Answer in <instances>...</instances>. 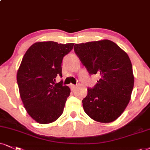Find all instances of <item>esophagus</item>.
I'll list each match as a JSON object with an SVG mask.
<instances>
[{"label":"esophagus","mask_w":150,"mask_h":150,"mask_svg":"<svg viewBox=\"0 0 150 150\" xmlns=\"http://www.w3.org/2000/svg\"><path fill=\"white\" fill-rule=\"evenodd\" d=\"M70 88H71V90H74L76 88V86H75V85H73V84H71L70 85Z\"/></svg>","instance_id":"obj_1"}]
</instances>
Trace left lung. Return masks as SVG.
<instances>
[{"label":"left lung","mask_w":150,"mask_h":150,"mask_svg":"<svg viewBox=\"0 0 150 150\" xmlns=\"http://www.w3.org/2000/svg\"><path fill=\"white\" fill-rule=\"evenodd\" d=\"M74 50L90 74L100 76L82 100L84 111L99 122H112L127 108L134 88L129 55L108 40L76 44Z\"/></svg>","instance_id":"obj_1"}]
</instances>
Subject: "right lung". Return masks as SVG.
Wrapping results in <instances>:
<instances>
[{
    "instance_id": "right-lung-1",
    "label": "right lung",
    "mask_w": 150,
    "mask_h": 150,
    "mask_svg": "<svg viewBox=\"0 0 150 150\" xmlns=\"http://www.w3.org/2000/svg\"><path fill=\"white\" fill-rule=\"evenodd\" d=\"M74 44L36 42L23 55L16 75L18 90L24 108L37 122H53L63 112L71 91L62 81L55 83V78L62 76V59Z\"/></svg>"
}]
</instances>
